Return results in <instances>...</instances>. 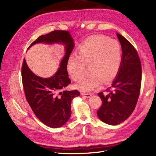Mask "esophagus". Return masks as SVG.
<instances>
[{
    "instance_id": "34e87169",
    "label": "esophagus",
    "mask_w": 156,
    "mask_h": 156,
    "mask_svg": "<svg viewBox=\"0 0 156 156\" xmlns=\"http://www.w3.org/2000/svg\"><path fill=\"white\" fill-rule=\"evenodd\" d=\"M81 94H82V96H84V97H87V98H89V97H90L91 96H92V94H89V93H83V92H82Z\"/></svg>"
}]
</instances>
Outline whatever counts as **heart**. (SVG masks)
Masks as SVG:
<instances>
[{
  "label": "heart",
  "mask_w": 156,
  "mask_h": 156,
  "mask_svg": "<svg viewBox=\"0 0 156 156\" xmlns=\"http://www.w3.org/2000/svg\"><path fill=\"white\" fill-rule=\"evenodd\" d=\"M121 49L118 41L102 35H92L82 43L78 57L72 55L67 64L68 72L74 81H80L89 66L91 74L77 84L83 91H91L103 83L111 82L120 66Z\"/></svg>",
  "instance_id": "1"
}]
</instances>
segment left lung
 I'll list each match as a JSON object with an SVG mask.
<instances>
[{"instance_id":"left-lung-1","label":"left lung","mask_w":156,"mask_h":156,"mask_svg":"<svg viewBox=\"0 0 156 156\" xmlns=\"http://www.w3.org/2000/svg\"><path fill=\"white\" fill-rule=\"evenodd\" d=\"M117 36L121 45L122 58L117 78L108 94L99 92L102 104L97 111L98 117L105 123L117 125L125 121L136 107L141 83V64L137 51L121 34Z\"/></svg>"}]
</instances>
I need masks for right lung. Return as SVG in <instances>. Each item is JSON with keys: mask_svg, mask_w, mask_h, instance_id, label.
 <instances>
[{"mask_svg": "<svg viewBox=\"0 0 156 156\" xmlns=\"http://www.w3.org/2000/svg\"><path fill=\"white\" fill-rule=\"evenodd\" d=\"M37 43H62L65 45L66 54L55 74L44 78L36 76L29 68L23 59L21 76L25 97L36 117L45 125L58 128L64 125L71 116V102L80 96L77 90H64L71 83L68 77L67 64L74 47V40L67 31L55 30L41 35L29 45Z\"/></svg>", "mask_w": 156, "mask_h": 156, "instance_id": "right-lung-1", "label": "right lung"}]
</instances>
